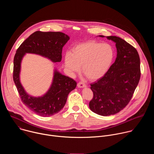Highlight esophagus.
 <instances>
[{
	"label": "esophagus",
	"instance_id": "34e87169",
	"mask_svg": "<svg viewBox=\"0 0 154 154\" xmlns=\"http://www.w3.org/2000/svg\"><path fill=\"white\" fill-rule=\"evenodd\" d=\"M77 86L79 88H85V87H86V85L82 82H80L77 83Z\"/></svg>",
	"mask_w": 154,
	"mask_h": 154
}]
</instances>
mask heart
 <instances>
[{"mask_svg": "<svg viewBox=\"0 0 154 154\" xmlns=\"http://www.w3.org/2000/svg\"><path fill=\"white\" fill-rule=\"evenodd\" d=\"M114 56L115 51L110 45L91 41L76 45L72 53L68 52L64 63L70 72H79L82 66V72L88 79L96 80L106 73Z\"/></svg>", "mask_w": 154, "mask_h": 154, "instance_id": "heart-1", "label": "heart"}]
</instances>
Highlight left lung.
<instances>
[{
    "label": "left lung",
    "instance_id": "8db88e82",
    "mask_svg": "<svg viewBox=\"0 0 154 154\" xmlns=\"http://www.w3.org/2000/svg\"><path fill=\"white\" fill-rule=\"evenodd\" d=\"M106 38L116 43L117 57L106 73L91 84L93 97L89 103L92 112L103 116L115 115L127 105L141 76L137 49L119 37L109 36Z\"/></svg>",
    "mask_w": 154,
    "mask_h": 154
}]
</instances>
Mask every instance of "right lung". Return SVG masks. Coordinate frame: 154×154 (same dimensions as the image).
<instances>
[{
  "label": "right lung",
  "mask_w": 154,
  "mask_h": 154,
  "mask_svg": "<svg viewBox=\"0 0 154 154\" xmlns=\"http://www.w3.org/2000/svg\"><path fill=\"white\" fill-rule=\"evenodd\" d=\"M69 36L59 32L36 31L29 36L16 51L14 57L13 80L23 102L36 115L49 117L58 113L66 102L69 93L77 83L55 69L52 85L48 92L41 97L29 95L20 82V64L26 54H35L48 58L54 63L60 62L62 49Z\"/></svg>",
  "instance_id": "right-lung-1"
}]
</instances>
